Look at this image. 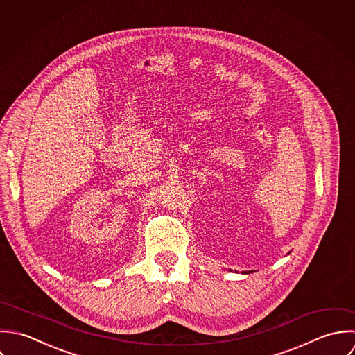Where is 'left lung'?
<instances>
[{"label": "left lung", "mask_w": 355, "mask_h": 355, "mask_svg": "<svg viewBox=\"0 0 355 355\" xmlns=\"http://www.w3.org/2000/svg\"><path fill=\"white\" fill-rule=\"evenodd\" d=\"M229 272H232V270H229ZM236 273H239V272H236ZM241 273H243V275H250V273H252V272L250 270V272H241Z\"/></svg>", "instance_id": "8db88e82"}]
</instances>
